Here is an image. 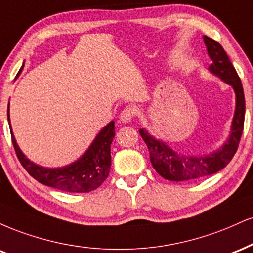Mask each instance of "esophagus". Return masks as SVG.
Returning a JSON list of instances; mask_svg holds the SVG:
<instances>
[{"label":"esophagus","instance_id":"esophagus-1","mask_svg":"<svg viewBox=\"0 0 253 253\" xmlns=\"http://www.w3.org/2000/svg\"><path fill=\"white\" fill-rule=\"evenodd\" d=\"M133 116H135V110L130 108V106H126V108L121 112L120 120L123 122V123H129V122H131Z\"/></svg>","mask_w":253,"mask_h":253}]
</instances>
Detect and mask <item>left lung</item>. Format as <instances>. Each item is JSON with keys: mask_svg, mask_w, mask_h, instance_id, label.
Here are the masks:
<instances>
[{"mask_svg": "<svg viewBox=\"0 0 253 253\" xmlns=\"http://www.w3.org/2000/svg\"><path fill=\"white\" fill-rule=\"evenodd\" d=\"M204 41L212 60V64L209 67L210 72L232 86L236 93V110L231 126V132L227 141L220 149L209 155L192 156L177 154L165 142L151 136L145 129L139 130V133L149 150L150 162L154 169L163 179L169 181L180 182V181L197 180L221 170L230 163L238 149L240 137L244 129L245 97L239 76L220 43L206 35L204 37Z\"/></svg>", "mask_w": 253, "mask_h": 253, "instance_id": "8db88e82", "label": "left lung"}]
</instances>
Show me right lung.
Instances as JSON below:
<instances>
[{"label": "right lung", "mask_w": 253, "mask_h": 253, "mask_svg": "<svg viewBox=\"0 0 253 253\" xmlns=\"http://www.w3.org/2000/svg\"><path fill=\"white\" fill-rule=\"evenodd\" d=\"M22 67L17 73L19 76ZM16 76V77H17ZM8 122L9 104H8ZM11 141L17 159L22 167L31 176L42 185L71 193H87L94 191L108 177L111 167V151L110 145L115 137V122L111 121L108 126L100 130L84 155L71 165L61 168H44L29 161L15 141L13 130L10 126Z\"/></svg>", "instance_id": "add662e5"}]
</instances>
